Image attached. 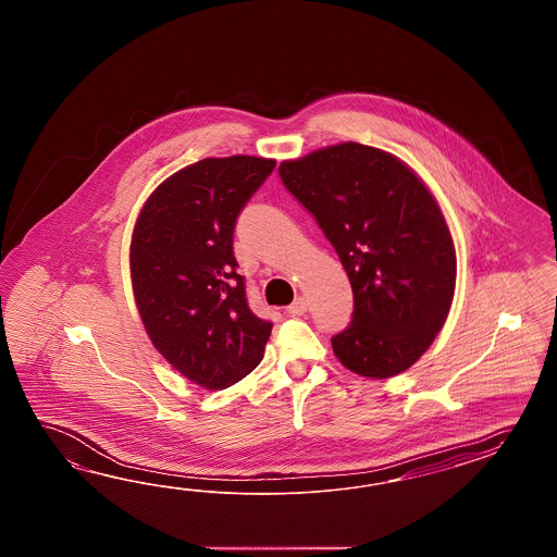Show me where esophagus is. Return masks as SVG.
Here are the masks:
<instances>
[{"instance_id":"obj_1","label":"esophagus","mask_w":557,"mask_h":557,"mask_svg":"<svg viewBox=\"0 0 557 557\" xmlns=\"http://www.w3.org/2000/svg\"><path fill=\"white\" fill-rule=\"evenodd\" d=\"M306 310H308V301H306V298H301V296H298L287 306V313L289 315H304Z\"/></svg>"}]
</instances>
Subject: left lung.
<instances>
[{
	"label": "left lung",
	"instance_id": "obj_1",
	"mask_svg": "<svg viewBox=\"0 0 557 557\" xmlns=\"http://www.w3.org/2000/svg\"><path fill=\"white\" fill-rule=\"evenodd\" d=\"M280 175L352 285V324L332 338L342 367L367 379L405 372L455 296L457 253L433 193L398 157L352 140L284 161Z\"/></svg>",
	"mask_w": 557,
	"mask_h": 557
}]
</instances>
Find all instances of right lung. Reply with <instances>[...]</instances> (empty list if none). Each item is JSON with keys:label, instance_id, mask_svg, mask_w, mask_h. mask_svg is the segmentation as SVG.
<instances>
[{"label": "right lung", "instance_id": "add662e5", "mask_svg": "<svg viewBox=\"0 0 557 557\" xmlns=\"http://www.w3.org/2000/svg\"><path fill=\"white\" fill-rule=\"evenodd\" d=\"M273 166L249 154L209 157L164 178L136 218L131 280L143 326L164 360L207 391L245 379L272 334L247 306L233 230Z\"/></svg>", "mask_w": 557, "mask_h": 557}]
</instances>
